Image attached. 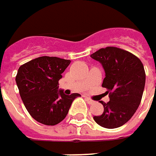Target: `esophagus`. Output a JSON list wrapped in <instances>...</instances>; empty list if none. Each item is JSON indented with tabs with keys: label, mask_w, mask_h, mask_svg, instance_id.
<instances>
[{
	"label": "esophagus",
	"mask_w": 156,
	"mask_h": 156,
	"mask_svg": "<svg viewBox=\"0 0 156 156\" xmlns=\"http://www.w3.org/2000/svg\"><path fill=\"white\" fill-rule=\"evenodd\" d=\"M85 99L86 100H87V102L89 105H92V104H94V100H91L90 98H88V97H87V96L85 97Z\"/></svg>",
	"instance_id": "34e87169"
}]
</instances>
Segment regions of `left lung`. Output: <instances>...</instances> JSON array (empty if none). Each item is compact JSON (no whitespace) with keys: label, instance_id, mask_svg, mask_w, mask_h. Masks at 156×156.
Instances as JSON below:
<instances>
[{"label":"left lung","instance_id":"obj_1","mask_svg":"<svg viewBox=\"0 0 156 156\" xmlns=\"http://www.w3.org/2000/svg\"><path fill=\"white\" fill-rule=\"evenodd\" d=\"M90 56L103 67L102 87L110 92L109 102H100L103 113L94 119L104 128L120 127L131 119L141 103L146 79L144 65L138 57L117 47L102 48Z\"/></svg>","mask_w":156,"mask_h":156}]
</instances>
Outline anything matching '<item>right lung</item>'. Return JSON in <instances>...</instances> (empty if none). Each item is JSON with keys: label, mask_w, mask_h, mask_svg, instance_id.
<instances>
[{"label": "right lung", "mask_w": 156, "mask_h": 156, "mask_svg": "<svg viewBox=\"0 0 156 156\" xmlns=\"http://www.w3.org/2000/svg\"><path fill=\"white\" fill-rule=\"evenodd\" d=\"M70 60L41 56L23 64L15 78L22 101L34 119L55 125L64 119L79 94L67 95L58 89V80Z\"/></svg>", "instance_id": "1"}]
</instances>
